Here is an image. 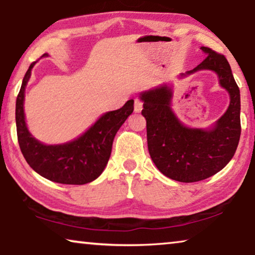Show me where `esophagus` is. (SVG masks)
<instances>
[{"label": "esophagus", "instance_id": "1", "mask_svg": "<svg viewBox=\"0 0 255 255\" xmlns=\"http://www.w3.org/2000/svg\"><path fill=\"white\" fill-rule=\"evenodd\" d=\"M143 109V103L139 99H135L134 102V111L136 113H139Z\"/></svg>", "mask_w": 255, "mask_h": 255}]
</instances>
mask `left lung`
I'll list each match as a JSON object with an SVG mask.
<instances>
[{
  "instance_id": "8db88e82",
  "label": "left lung",
  "mask_w": 255,
  "mask_h": 255,
  "mask_svg": "<svg viewBox=\"0 0 255 255\" xmlns=\"http://www.w3.org/2000/svg\"><path fill=\"white\" fill-rule=\"evenodd\" d=\"M207 57L181 76L208 69L217 74L230 95L227 112L209 129L189 128L171 109L172 89L166 84L142 92V116L146 120L148 149L164 175L180 182H195L220 172L234 157L240 138V92L224 55L201 47Z\"/></svg>"
}]
</instances>
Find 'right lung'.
Here are the masks:
<instances>
[{
	"mask_svg": "<svg viewBox=\"0 0 255 255\" xmlns=\"http://www.w3.org/2000/svg\"><path fill=\"white\" fill-rule=\"evenodd\" d=\"M34 63L28 67L16 100V127L20 151L27 164L48 180L64 185L91 182L102 174L109 162L114 136L134 111V100H128L121 109L104 114L74 141L46 145L30 134L25 123V87Z\"/></svg>",
	"mask_w": 255,
	"mask_h": 255,
	"instance_id": "obj_1",
	"label": "right lung"
}]
</instances>
